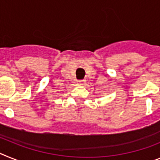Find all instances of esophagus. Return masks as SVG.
Returning <instances> with one entry per match:
<instances>
[{"label":"esophagus","mask_w":160,"mask_h":160,"mask_svg":"<svg viewBox=\"0 0 160 160\" xmlns=\"http://www.w3.org/2000/svg\"><path fill=\"white\" fill-rule=\"evenodd\" d=\"M84 83H85V80H77V84H80V85H83V84H84Z\"/></svg>","instance_id":"esophagus-1"}]
</instances>
